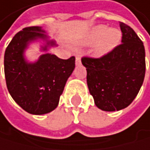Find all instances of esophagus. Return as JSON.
<instances>
[{
	"label": "esophagus",
	"instance_id": "obj_1",
	"mask_svg": "<svg viewBox=\"0 0 150 150\" xmlns=\"http://www.w3.org/2000/svg\"><path fill=\"white\" fill-rule=\"evenodd\" d=\"M81 57H79V55H77L76 56V65L78 66V65H81Z\"/></svg>",
	"mask_w": 150,
	"mask_h": 150
}]
</instances>
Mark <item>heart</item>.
Instances as JSON below:
<instances>
[{"label": "heart", "mask_w": 150, "mask_h": 150, "mask_svg": "<svg viewBox=\"0 0 150 150\" xmlns=\"http://www.w3.org/2000/svg\"><path fill=\"white\" fill-rule=\"evenodd\" d=\"M121 40V32L118 29L109 28L105 25H98L91 28L83 39L84 44L95 43L93 54L102 57L110 53Z\"/></svg>", "instance_id": "1"}]
</instances>
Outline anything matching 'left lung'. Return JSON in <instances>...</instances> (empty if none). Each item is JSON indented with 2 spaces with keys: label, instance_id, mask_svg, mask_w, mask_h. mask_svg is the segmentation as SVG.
I'll return each instance as SVG.
<instances>
[{
  "label": "left lung",
  "instance_id": "obj_1",
  "mask_svg": "<svg viewBox=\"0 0 150 150\" xmlns=\"http://www.w3.org/2000/svg\"><path fill=\"white\" fill-rule=\"evenodd\" d=\"M121 44L100 58L83 57L87 84L95 105L104 111L127 108L138 95L146 71L145 48L132 28L120 22Z\"/></svg>",
  "mask_w": 150,
  "mask_h": 150
}]
</instances>
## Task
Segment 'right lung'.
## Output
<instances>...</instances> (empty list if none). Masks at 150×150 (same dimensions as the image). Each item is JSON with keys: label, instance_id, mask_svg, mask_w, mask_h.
Segmentation results:
<instances>
[{"label": "right lung", "instance_id": "obj_1", "mask_svg": "<svg viewBox=\"0 0 150 150\" xmlns=\"http://www.w3.org/2000/svg\"><path fill=\"white\" fill-rule=\"evenodd\" d=\"M39 26L22 29L12 38L4 54V74L7 88L14 101L25 111L42 115L55 110L67 79L75 68V57L68 59L54 54L40 55L35 62H28L24 51L32 41H46L41 50L57 46Z\"/></svg>", "mask_w": 150, "mask_h": 150}]
</instances>
